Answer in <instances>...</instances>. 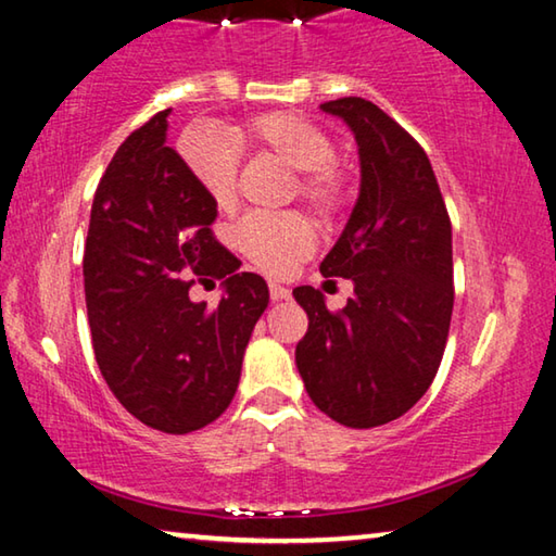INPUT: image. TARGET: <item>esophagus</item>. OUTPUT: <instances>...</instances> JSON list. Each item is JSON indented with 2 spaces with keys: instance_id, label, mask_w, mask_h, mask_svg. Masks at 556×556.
<instances>
[{
  "instance_id": "esophagus-1",
  "label": "esophagus",
  "mask_w": 556,
  "mask_h": 556,
  "mask_svg": "<svg viewBox=\"0 0 556 556\" xmlns=\"http://www.w3.org/2000/svg\"><path fill=\"white\" fill-rule=\"evenodd\" d=\"M269 296L275 302H279V300H289V296H292V292H289V289L285 287V285H277V281H269Z\"/></svg>"
}]
</instances>
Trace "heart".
Masks as SVG:
<instances>
[{"instance_id": "1", "label": "heart", "mask_w": 556, "mask_h": 556, "mask_svg": "<svg viewBox=\"0 0 556 556\" xmlns=\"http://www.w3.org/2000/svg\"><path fill=\"white\" fill-rule=\"evenodd\" d=\"M239 149H252L294 169V192L319 219H334L344 210L350 187L334 164V142L317 124L292 112H269L229 129L189 131L181 139L187 172L219 210L235 204ZM312 225L296 212H252L237 225V247L254 267L287 275L312 250Z\"/></svg>"}]
</instances>
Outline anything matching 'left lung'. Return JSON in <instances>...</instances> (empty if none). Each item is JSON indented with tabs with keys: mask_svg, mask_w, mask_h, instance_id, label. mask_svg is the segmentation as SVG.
<instances>
[{
	"mask_svg": "<svg viewBox=\"0 0 556 556\" xmlns=\"http://www.w3.org/2000/svg\"><path fill=\"white\" fill-rule=\"evenodd\" d=\"M359 147V199L319 264L354 281L329 312L319 289L296 287L309 327L296 369L312 402L339 425L369 429L400 419L432 384L450 337L452 222L425 149L362 97L325 102Z\"/></svg>",
	"mask_w": 556,
	"mask_h": 556,
	"instance_id": "left-lung-1",
	"label": "left lung"
}]
</instances>
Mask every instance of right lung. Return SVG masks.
Wrapping results in <instances>:
<instances>
[{"label":"right lung","instance_id":"1","mask_svg":"<svg viewBox=\"0 0 556 556\" xmlns=\"http://www.w3.org/2000/svg\"><path fill=\"white\" fill-rule=\"evenodd\" d=\"M156 112L131 131L99 181L85 247V300L104 382L131 417L187 434L235 400L267 281L239 271L214 239L217 204L167 147ZM222 278L217 307L192 303L197 280Z\"/></svg>","mask_w":556,"mask_h":556}]
</instances>
